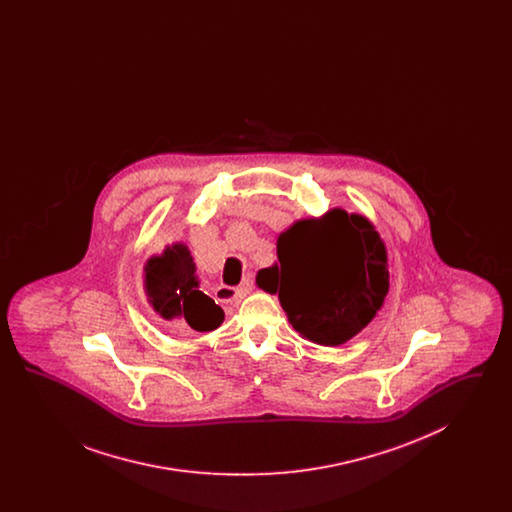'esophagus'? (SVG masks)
<instances>
[{
  "label": "esophagus",
  "mask_w": 512,
  "mask_h": 512,
  "mask_svg": "<svg viewBox=\"0 0 512 512\" xmlns=\"http://www.w3.org/2000/svg\"><path fill=\"white\" fill-rule=\"evenodd\" d=\"M251 290H253V278L247 276L238 288H230V286L220 284L219 288L215 290V299L220 301V303H234V301L244 299L245 295L251 292Z\"/></svg>",
  "instance_id": "1"
}]
</instances>
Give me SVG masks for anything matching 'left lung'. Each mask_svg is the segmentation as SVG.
<instances>
[{
  "mask_svg": "<svg viewBox=\"0 0 512 512\" xmlns=\"http://www.w3.org/2000/svg\"><path fill=\"white\" fill-rule=\"evenodd\" d=\"M278 263L257 284L278 293L301 338L341 345L376 317L390 290L388 251L363 215L332 209L320 219L297 220L278 236Z\"/></svg>",
  "mask_w": 512,
  "mask_h": 512,
  "instance_id": "left-lung-1",
  "label": "left lung"
}]
</instances>
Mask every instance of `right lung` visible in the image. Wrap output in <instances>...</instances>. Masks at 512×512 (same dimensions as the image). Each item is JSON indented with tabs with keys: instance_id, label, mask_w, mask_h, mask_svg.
<instances>
[{
	"instance_id": "1",
	"label": "right lung",
	"mask_w": 512,
	"mask_h": 512,
	"mask_svg": "<svg viewBox=\"0 0 512 512\" xmlns=\"http://www.w3.org/2000/svg\"><path fill=\"white\" fill-rule=\"evenodd\" d=\"M144 290L153 311L165 320L182 322L197 332L217 330L224 320L219 305L199 290L188 245H167L161 255L147 259Z\"/></svg>"
}]
</instances>
